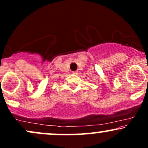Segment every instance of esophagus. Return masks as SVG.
<instances>
[{
    "label": "esophagus",
    "instance_id": "1",
    "mask_svg": "<svg viewBox=\"0 0 148 148\" xmlns=\"http://www.w3.org/2000/svg\"><path fill=\"white\" fill-rule=\"evenodd\" d=\"M72 74H77L78 72H73Z\"/></svg>",
    "mask_w": 148,
    "mask_h": 148
}]
</instances>
